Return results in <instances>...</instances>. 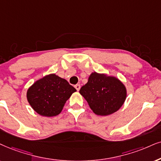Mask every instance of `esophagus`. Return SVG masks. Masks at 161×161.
I'll use <instances>...</instances> for the list:
<instances>
[{
    "instance_id": "esophagus-1",
    "label": "esophagus",
    "mask_w": 161,
    "mask_h": 161,
    "mask_svg": "<svg viewBox=\"0 0 161 161\" xmlns=\"http://www.w3.org/2000/svg\"><path fill=\"white\" fill-rule=\"evenodd\" d=\"M74 87H75V88H76V90H77V91H79V89H80V85H79V84L76 85Z\"/></svg>"
}]
</instances>
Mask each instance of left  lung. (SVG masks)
Instances as JSON below:
<instances>
[{"instance_id":"obj_1","label":"left lung","mask_w":161,"mask_h":161,"mask_svg":"<svg viewBox=\"0 0 161 161\" xmlns=\"http://www.w3.org/2000/svg\"><path fill=\"white\" fill-rule=\"evenodd\" d=\"M96 114L107 116L120 108L127 91L123 83L114 76L93 72L79 91Z\"/></svg>"}]
</instances>
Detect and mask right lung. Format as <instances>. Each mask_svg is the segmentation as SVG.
I'll return each instance as SVG.
<instances>
[{
    "label": "right lung",
    "instance_id": "add662e5",
    "mask_svg": "<svg viewBox=\"0 0 161 161\" xmlns=\"http://www.w3.org/2000/svg\"><path fill=\"white\" fill-rule=\"evenodd\" d=\"M76 90L66 79L53 74L38 79L26 92L32 109L44 117L59 114L66 101Z\"/></svg>",
    "mask_w": 161,
    "mask_h": 161
}]
</instances>
